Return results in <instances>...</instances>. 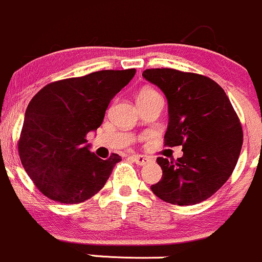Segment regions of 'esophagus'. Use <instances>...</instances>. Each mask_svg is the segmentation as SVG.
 <instances>
[{
  "label": "esophagus",
  "mask_w": 262,
  "mask_h": 262,
  "mask_svg": "<svg viewBox=\"0 0 262 262\" xmlns=\"http://www.w3.org/2000/svg\"><path fill=\"white\" fill-rule=\"evenodd\" d=\"M130 159L134 163H136L137 165H145L146 163H149V159L145 157H142V155H131Z\"/></svg>",
  "instance_id": "1"
}]
</instances>
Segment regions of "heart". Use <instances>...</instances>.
<instances>
[{
    "label": "heart",
    "instance_id": "b5f03b06",
    "mask_svg": "<svg viewBox=\"0 0 262 262\" xmlns=\"http://www.w3.org/2000/svg\"><path fill=\"white\" fill-rule=\"evenodd\" d=\"M152 95H159V94H158V93L152 89H142L141 92L139 93V95H137V100L147 99V98L152 97Z\"/></svg>",
    "mask_w": 262,
    "mask_h": 262
}]
</instances>
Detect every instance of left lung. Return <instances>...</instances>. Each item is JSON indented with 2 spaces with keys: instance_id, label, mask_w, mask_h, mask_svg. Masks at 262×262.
<instances>
[{
  "instance_id": "1",
  "label": "left lung",
  "mask_w": 262,
  "mask_h": 262,
  "mask_svg": "<svg viewBox=\"0 0 262 262\" xmlns=\"http://www.w3.org/2000/svg\"><path fill=\"white\" fill-rule=\"evenodd\" d=\"M145 80L168 102L167 146L182 145L176 162L159 157L162 180L151 191L173 205H195L213 196L232 174L243 141L239 118L214 80L173 69H149Z\"/></svg>"
}]
</instances>
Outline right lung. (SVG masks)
Returning <instances> with one entry per match:
<instances>
[{"mask_svg":"<svg viewBox=\"0 0 262 262\" xmlns=\"http://www.w3.org/2000/svg\"><path fill=\"white\" fill-rule=\"evenodd\" d=\"M135 72L103 70L59 80L30 100L17 147L23 167L44 196L79 204L102 190L121 157L98 158L86 135L102 125L110 102Z\"/></svg>","mask_w":262,"mask_h":262,"instance_id":"obj_1","label":"right lung"}]
</instances>
